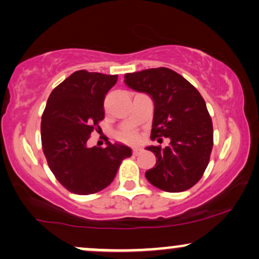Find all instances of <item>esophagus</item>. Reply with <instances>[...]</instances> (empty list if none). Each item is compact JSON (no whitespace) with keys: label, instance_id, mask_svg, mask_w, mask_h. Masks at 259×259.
<instances>
[{"label":"esophagus","instance_id":"1","mask_svg":"<svg viewBox=\"0 0 259 259\" xmlns=\"http://www.w3.org/2000/svg\"><path fill=\"white\" fill-rule=\"evenodd\" d=\"M142 152V148H140V147H135V148H133V153H134V156H138V154H140Z\"/></svg>","mask_w":259,"mask_h":259}]
</instances>
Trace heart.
Returning <instances> with one entry per match:
<instances>
[{"mask_svg": "<svg viewBox=\"0 0 259 259\" xmlns=\"http://www.w3.org/2000/svg\"><path fill=\"white\" fill-rule=\"evenodd\" d=\"M119 139L123 140V141L130 142V144H135V142L139 141V136L136 135L135 133H123L119 135Z\"/></svg>", "mask_w": 259, "mask_h": 259, "instance_id": "heart-1", "label": "heart"}]
</instances>
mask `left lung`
Returning a JSON list of instances; mask_svg holds the SVG:
<instances>
[{
    "instance_id": "left-lung-1",
    "label": "left lung",
    "mask_w": 259,
    "mask_h": 259,
    "mask_svg": "<svg viewBox=\"0 0 259 259\" xmlns=\"http://www.w3.org/2000/svg\"><path fill=\"white\" fill-rule=\"evenodd\" d=\"M124 82L153 100L151 139L170 140L163 148L146 147L157 158L146 179L163 191L189 190L203 175L213 147V124L203 97L180 74L163 67L125 74Z\"/></svg>"
}]
</instances>
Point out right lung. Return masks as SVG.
Returning a JSON list of instances; mask_svg holds the SVG:
<instances>
[{
	"mask_svg": "<svg viewBox=\"0 0 259 259\" xmlns=\"http://www.w3.org/2000/svg\"><path fill=\"white\" fill-rule=\"evenodd\" d=\"M118 75L78 70L50 95L41 121V142L49 167L68 191L96 194L114 180L121 160L132 156L123 144L89 147L105 118V97Z\"/></svg>",
	"mask_w": 259,
	"mask_h": 259,
	"instance_id": "add662e5",
	"label": "right lung"
}]
</instances>
